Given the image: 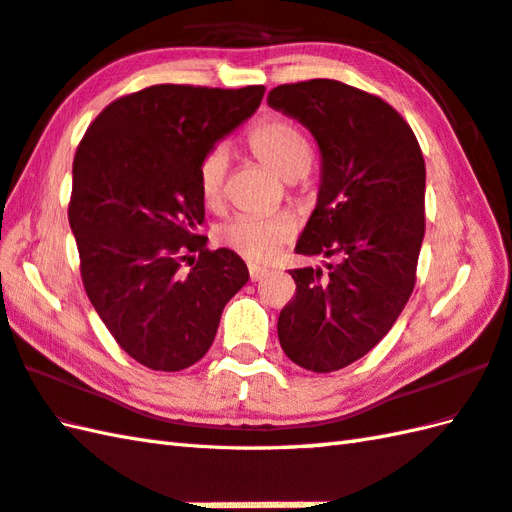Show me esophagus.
<instances>
[{"label":"esophagus","instance_id":"34e87169","mask_svg":"<svg viewBox=\"0 0 512 512\" xmlns=\"http://www.w3.org/2000/svg\"><path fill=\"white\" fill-rule=\"evenodd\" d=\"M248 275H250V281H259L268 275V270L259 266H248Z\"/></svg>","mask_w":512,"mask_h":512}]
</instances>
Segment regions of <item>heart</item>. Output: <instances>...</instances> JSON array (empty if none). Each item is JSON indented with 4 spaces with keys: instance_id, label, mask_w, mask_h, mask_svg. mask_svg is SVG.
<instances>
[{
    "instance_id": "b5f03b06",
    "label": "heart",
    "mask_w": 512,
    "mask_h": 512,
    "mask_svg": "<svg viewBox=\"0 0 512 512\" xmlns=\"http://www.w3.org/2000/svg\"><path fill=\"white\" fill-rule=\"evenodd\" d=\"M248 149L268 169H273L284 180H299L312 167L314 151L308 136L286 118H268L248 134ZM228 156L224 147L206 151L198 167V191L206 206H217L224 198ZM290 224L284 217H253L239 215L226 222L217 239L246 257L248 262H268L277 250L288 242Z\"/></svg>"
}]
</instances>
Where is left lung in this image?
I'll return each mask as SVG.
<instances>
[{
  "mask_svg": "<svg viewBox=\"0 0 512 512\" xmlns=\"http://www.w3.org/2000/svg\"><path fill=\"white\" fill-rule=\"evenodd\" d=\"M268 105L306 125L321 149L317 209L295 253L339 262L290 270L297 292L277 334L292 363L328 374L378 345L407 306L427 171L416 134L380 96L312 79L277 85Z\"/></svg>",
  "mask_w": 512,
  "mask_h": 512,
  "instance_id": "obj_1",
  "label": "left lung"
}]
</instances>
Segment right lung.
<instances>
[{"label":"right lung","instance_id":"right-lung-1","mask_svg":"<svg viewBox=\"0 0 512 512\" xmlns=\"http://www.w3.org/2000/svg\"><path fill=\"white\" fill-rule=\"evenodd\" d=\"M264 92L151 85L107 105L76 147L68 220L83 288L116 343L149 369L198 363L246 286L244 259L209 250L195 233L204 222L198 167ZM189 252L199 259L182 271Z\"/></svg>","mask_w":512,"mask_h":512}]
</instances>
